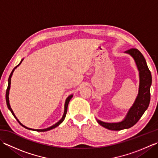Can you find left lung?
Masks as SVG:
<instances>
[{
  "instance_id": "obj_1",
  "label": "left lung",
  "mask_w": 158,
  "mask_h": 158,
  "mask_svg": "<svg viewBox=\"0 0 158 158\" xmlns=\"http://www.w3.org/2000/svg\"><path fill=\"white\" fill-rule=\"evenodd\" d=\"M125 53H128L134 58L139 71V94L135 103L128 110L125 119L122 122L106 123L96 119L100 125L110 130L127 129L135 125L148 108L150 102V87L152 85V77L145 58L142 53L135 48H131Z\"/></svg>"
}]
</instances>
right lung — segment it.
<instances>
[{
	"instance_id": "1",
	"label": "right lung",
	"mask_w": 158,
	"mask_h": 158,
	"mask_svg": "<svg viewBox=\"0 0 158 158\" xmlns=\"http://www.w3.org/2000/svg\"><path fill=\"white\" fill-rule=\"evenodd\" d=\"M23 59H22V60H21V62H19V64L18 65V66H16L14 69H13V70H12V72L11 73V74H10V75H9V79H8V87H7V89H6V105H7V106H8V109L11 110V113L13 114V115L15 117V118L17 119V121H18V122H19V123L20 124V125H21L22 126H23V127H24L25 128H26V129H28V130H35V131H37V132H45V131H48V130H52V129H53V128H55L56 127H57V126H58L60 123H61L64 120V119H65V117H66V113H67V108H68V105H69V101L70 100V99H71L72 98H73V95L72 94V95H70V96H69L68 98H66V102H65V105H64V115H63V116H62V119H60L58 122H57L56 124H54V125H53L52 126H51V127H48V128H45V129H32V128H29V127H27L26 126H23V124L22 123H20V122L19 121L18 119V118H17L16 117V116L15 115V114H14V113H13V110H12V109L11 108V106H10V104H9V89H10V87H11V77H12V75H13V71H14V70L17 68V67H18L20 64L22 63V62L23 61Z\"/></svg>"
}]
</instances>
